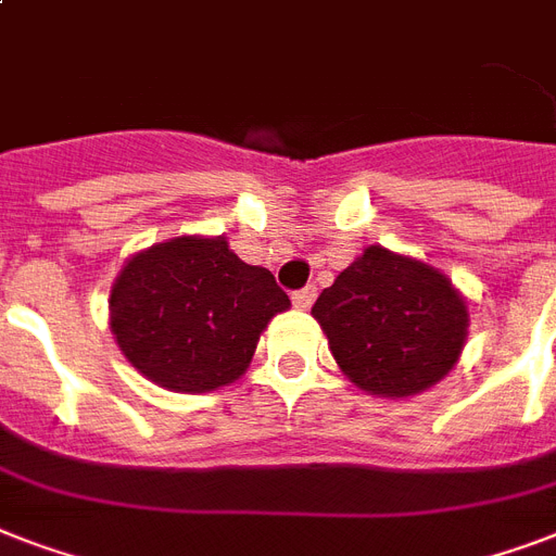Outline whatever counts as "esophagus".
I'll use <instances>...</instances> for the list:
<instances>
[{"instance_id":"1","label":"esophagus","mask_w":556,"mask_h":556,"mask_svg":"<svg viewBox=\"0 0 556 556\" xmlns=\"http://www.w3.org/2000/svg\"><path fill=\"white\" fill-rule=\"evenodd\" d=\"M314 296H317V288L305 286V288H300V291H294V294H291V300H294L296 308H312Z\"/></svg>"}]
</instances>
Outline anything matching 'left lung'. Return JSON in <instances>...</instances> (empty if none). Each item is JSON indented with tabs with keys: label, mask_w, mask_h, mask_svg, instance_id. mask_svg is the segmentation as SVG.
Here are the masks:
<instances>
[{
	"label": "left lung",
	"mask_w": 556,
	"mask_h": 556,
	"mask_svg": "<svg viewBox=\"0 0 556 556\" xmlns=\"http://www.w3.org/2000/svg\"><path fill=\"white\" fill-rule=\"evenodd\" d=\"M312 314L349 380L380 397L439 383L467 338V305L450 279L380 244L340 270Z\"/></svg>",
	"instance_id": "8db88e82"
}]
</instances>
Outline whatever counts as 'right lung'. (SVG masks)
I'll use <instances>...</instances> for the list:
<instances>
[{
	"mask_svg": "<svg viewBox=\"0 0 556 556\" xmlns=\"http://www.w3.org/2000/svg\"><path fill=\"white\" fill-rule=\"evenodd\" d=\"M291 300L268 268L225 239L181 236L126 262L112 286V331L135 369L173 392L233 383L270 317Z\"/></svg>",
	"mask_w": 556,
	"mask_h": 556,
	"instance_id": "1",
	"label": "right lung"
}]
</instances>
